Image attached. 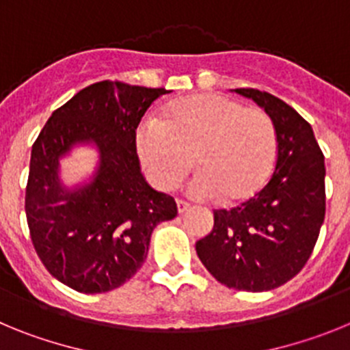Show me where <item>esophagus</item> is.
<instances>
[{"instance_id":"1","label":"esophagus","mask_w":350,"mask_h":350,"mask_svg":"<svg viewBox=\"0 0 350 350\" xmlns=\"http://www.w3.org/2000/svg\"><path fill=\"white\" fill-rule=\"evenodd\" d=\"M177 208H178V213H185L191 208V203H187L185 200H177Z\"/></svg>"}]
</instances>
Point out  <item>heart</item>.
I'll return each mask as SVG.
<instances>
[{"instance_id": "heart-1", "label": "heart", "mask_w": 350, "mask_h": 350, "mask_svg": "<svg viewBox=\"0 0 350 350\" xmlns=\"http://www.w3.org/2000/svg\"><path fill=\"white\" fill-rule=\"evenodd\" d=\"M137 152L156 187L173 189L194 166L189 193L243 202L262 189L277 159V131L258 108L222 94H193L137 129Z\"/></svg>"}]
</instances>
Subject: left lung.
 Listing matches in <instances>:
<instances>
[{
	"mask_svg": "<svg viewBox=\"0 0 350 350\" xmlns=\"http://www.w3.org/2000/svg\"><path fill=\"white\" fill-rule=\"evenodd\" d=\"M270 116L277 159L268 182L233 208L213 210V230L196 254L221 284L238 291H270L307 265L326 213L324 156L312 126L270 92L234 89Z\"/></svg>",
	"mask_w": 350,
	"mask_h": 350,
	"instance_id": "1",
	"label": "left lung"
}]
</instances>
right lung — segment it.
<instances>
[{
	"mask_svg": "<svg viewBox=\"0 0 350 350\" xmlns=\"http://www.w3.org/2000/svg\"><path fill=\"white\" fill-rule=\"evenodd\" d=\"M166 89L103 80L54 110L31 148L26 219L31 242L52 277L94 295L128 282L147 258L159 222L177 215L170 194L145 182L137 128ZM77 143H94L100 166L89 185L66 190L59 159Z\"/></svg>",
	"mask_w": 350,
	"mask_h": 350,
	"instance_id": "1",
	"label": "right lung"
}]
</instances>
